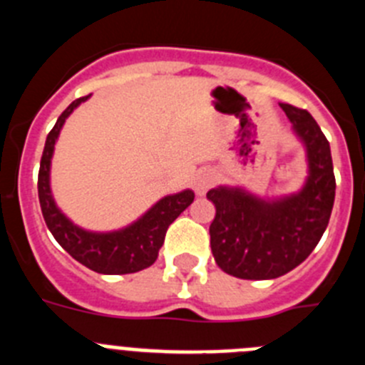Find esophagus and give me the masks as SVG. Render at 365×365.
<instances>
[{
    "mask_svg": "<svg viewBox=\"0 0 365 365\" xmlns=\"http://www.w3.org/2000/svg\"><path fill=\"white\" fill-rule=\"evenodd\" d=\"M212 185H214V173L210 170H201L193 179V190L197 195H205Z\"/></svg>",
    "mask_w": 365,
    "mask_h": 365,
    "instance_id": "34e87169",
    "label": "esophagus"
}]
</instances>
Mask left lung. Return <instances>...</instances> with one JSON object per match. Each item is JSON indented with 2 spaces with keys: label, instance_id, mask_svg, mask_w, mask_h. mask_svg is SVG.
<instances>
[{
  "label": "left lung",
  "instance_id": "1",
  "mask_svg": "<svg viewBox=\"0 0 365 365\" xmlns=\"http://www.w3.org/2000/svg\"><path fill=\"white\" fill-rule=\"evenodd\" d=\"M305 150L307 177L298 192L261 197L243 186L206 193L215 206L210 247L219 269L241 279H274L307 259L334 205L331 148L311 113L279 104Z\"/></svg>",
  "mask_w": 365,
  "mask_h": 365
}]
</instances>
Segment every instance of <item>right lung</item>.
<instances>
[{
    "label": "right lung",
    "mask_w": 365,
    "mask_h": 365,
    "mask_svg": "<svg viewBox=\"0 0 365 365\" xmlns=\"http://www.w3.org/2000/svg\"><path fill=\"white\" fill-rule=\"evenodd\" d=\"M89 98L91 95L74 100L58 117L56 124L47 135L38 173L41 214L54 240L87 269L98 274H133L153 265L164 243L168 227L192 205L195 195L190 188L164 195L140 217L117 230H87L71 221L54 201L51 190V163L63 124L71 117V113Z\"/></svg>",
    "instance_id": "obj_1"
}]
</instances>
